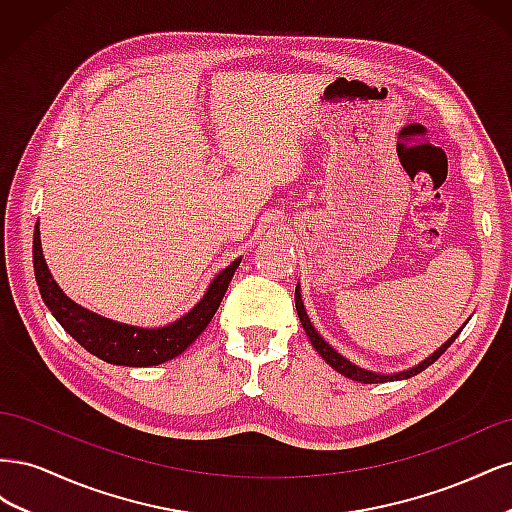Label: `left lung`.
Returning a JSON list of instances; mask_svg holds the SVG:
<instances>
[{"label":"left lung","mask_w":512,"mask_h":512,"mask_svg":"<svg viewBox=\"0 0 512 512\" xmlns=\"http://www.w3.org/2000/svg\"><path fill=\"white\" fill-rule=\"evenodd\" d=\"M294 305H297V314H299V320H301L303 329H305V333H307V337H309V342H312V346L316 348V352L322 356V359L327 361L335 371H339V374H342V376H346V378H350V380H356V382H363V384H378V382H391V380H406V378H410V376L421 374L423 369H427L431 363H436V361L440 359V356L446 352V348L455 342L457 335H459L461 329H463V327H461L451 339H448V342H444L436 352L429 354L427 359L421 361L418 365H414V367H410V369H406V371H399V374H376V371L356 367L354 363H350L348 359H344L342 354H339L337 350H333L327 342H324V339L320 337V333L312 327V322H309V316H307L305 307H303L299 284H297V288H294Z\"/></svg>","instance_id":"left-lung-1"}]
</instances>
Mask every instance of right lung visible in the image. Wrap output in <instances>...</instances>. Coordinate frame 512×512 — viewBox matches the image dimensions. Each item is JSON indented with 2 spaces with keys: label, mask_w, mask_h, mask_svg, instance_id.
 <instances>
[{
  "label": "right lung",
  "mask_w": 512,
  "mask_h": 512,
  "mask_svg": "<svg viewBox=\"0 0 512 512\" xmlns=\"http://www.w3.org/2000/svg\"><path fill=\"white\" fill-rule=\"evenodd\" d=\"M239 262L241 258H237L222 273L215 275L205 297L188 314L166 324V327L141 329L132 327V324L102 318L68 299L64 290L53 280L49 267H46L38 224L34 230V273L42 301L51 309V314L66 329L68 335H72L87 352L111 365L149 367L179 356L207 329V324L211 322L215 312H218Z\"/></svg>",
  "instance_id": "1"
}]
</instances>
